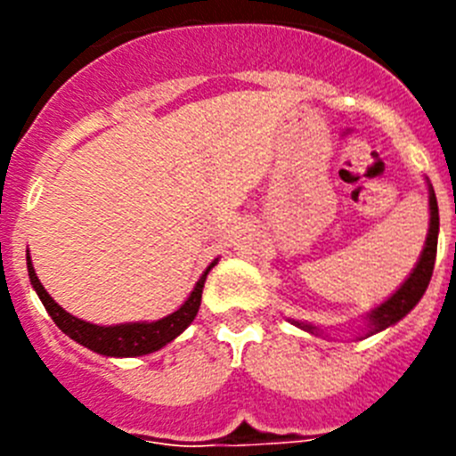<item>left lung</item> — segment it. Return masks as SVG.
<instances>
[{
    "instance_id": "8db88e82",
    "label": "left lung",
    "mask_w": 456,
    "mask_h": 456,
    "mask_svg": "<svg viewBox=\"0 0 456 456\" xmlns=\"http://www.w3.org/2000/svg\"><path fill=\"white\" fill-rule=\"evenodd\" d=\"M427 187H429V231H427L425 247H422L420 257H418L416 267L411 269V273L406 276L404 283L390 294L388 299L381 301L379 305H374L372 310H368L363 315L365 322V331L363 336H374L379 331H386L388 326L397 324L402 317H406L411 310L416 308L418 301L422 299L427 285L432 281L434 263H436V247H438V203H436V193H434V187L427 180ZM294 326H299L304 331H308L310 336H324L320 326L310 324V322H299V320H289Z\"/></svg>"
}]
</instances>
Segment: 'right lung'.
<instances>
[{
  "label": "right lung",
  "mask_w": 456,
  "mask_h": 456,
  "mask_svg": "<svg viewBox=\"0 0 456 456\" xmlns=\"http://www.w3.org/2000/svg\"><path fill=\"white\" fill-rule=\"evenodd\" d=\"M216 263H219V257H215V260L208 265V269L200 273V278L196 281V285H193L191 294L184 299V304L180 305L178 310H173L171 315L162 317V320L123 322V324H91V322L70 315L66 308H61V305L52 299L50 294H47V289L43 288V283L38 281V276H36L34 263H31L29 251H27V272H29L31 288L36 289L38 299L45 305L47 315L54 320V324L59 326L70 340L79 342L82 347L109 358L146 356V354L159 352L162 347H167L168 342L175 340V338L191 324L193 317L199 315L205 278H208V273L212 272V267H215Z\"/></svg>",
  "instance_id": "obj_1"
}]
</instances>
